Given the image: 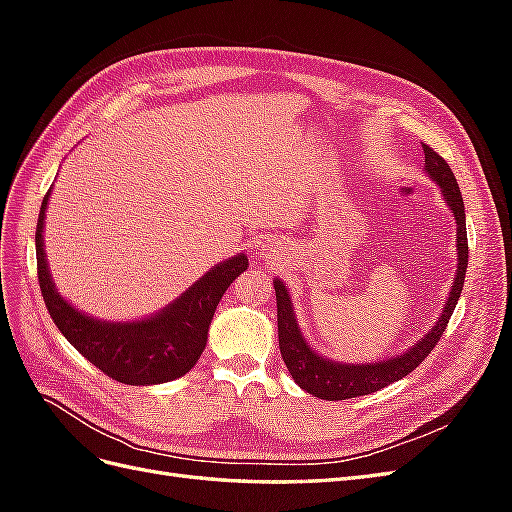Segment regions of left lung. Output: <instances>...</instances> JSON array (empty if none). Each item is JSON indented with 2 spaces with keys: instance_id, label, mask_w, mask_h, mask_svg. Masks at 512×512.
<instances>
[{
  "instance_id": "1",
  "label": "left lung",
  "mask_w": 512,
  "mask_h": 512,
  "mask_svg": "<svg viewBox=\"0 0 512 512\" xmlns=\"http://www.w3.org/2000/svg\"><path fill=\"white\" fill-rule=\"evenodd\" d=\"M423 151H425V173L440 185V192L446 200V205L451 207L457 222V275L451 286V292H448L442 316L427 331V335L418 339V342L412 348H408L404 354H397L393 359H382L376 363H339V361L324 359V356H320L318 352L309 348L307 339L303 337L297 324V316H294L290 294L284 282L273 280L275 299H277V335H280L282 359L294 382H297L309 395L329 399V401H339V399L376 393L384 389V386L401 380L421 365L427 359V354L436 348L448 320L453 316V309L457 307L459 294L463 290V280H466V269H468L466 211H463V198L451 166H448L446 160L438 156V153L429 145H423Z\"/></svg>"
}]
</instances>
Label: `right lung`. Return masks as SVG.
<instances>
[{
  "label": "right lung",
  "instance_id": "obj_1",
  "mask_svg": "<svg viewBox=\"0 0 512 512\" xmlns=\"http://www.w3.org/2000/svg\"><path fill=\"white\" fill-rule=\"evenodd\" d=\"M51 190L46 192L38 215L36 260L42 297L61 335L89 363L123 384L149 386L188 374L205 350L215 307L226 288L247 269V256L237 254L215 265L179 299L145 320H98L72 307L53 284L42 239Z\"/></svg>",
  "mask_w": 512,
  "mask_h": 512
}]
</instances>
